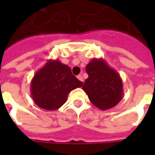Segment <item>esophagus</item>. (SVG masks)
Instances as JSON below:
<instances>
[{"instance_id": "1", "label": "esophagus", "mask_w": 155, "mask_h": 155, "mask_svg": "<svg viewBox=\"0 0 155 155\" xmlns=\"http://www.w3.org/2000/svg\"><path fill=\"white\" fill-rule=\"evenodd\" d=\"M77 78H78V80H79V81H81V82H83V81H84L83 77H82V75H81V74H79V75L77 76Z\"/></svg>"}]
</instances>
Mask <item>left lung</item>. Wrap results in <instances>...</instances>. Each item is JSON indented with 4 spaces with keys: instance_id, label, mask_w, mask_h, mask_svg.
I'll return each instance as SVG.
<instances>
[{
    "instance_id": "8db88e82",
    "label": "left lung",
    "mask_w": 155,
    "mask_h": 155,
    "mask_svg": "<svg viewBox=\"0 0 155 155\" xmlns=\"http://www.w3.org/2000/svg\"><path fill=\"white\" fill-rule=\"evenodd\" d=\"M85 70L89 77L82 89L91 103L102 110L119 104L123 98V82L119 73L104 59H93Z\"/></svg>"
}]
</instances>
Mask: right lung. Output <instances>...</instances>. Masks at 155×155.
I'll list each match as a JSON object with an SVG mask.
<instances>
[{"instance_id": "1", "label": "right lung", "mask_w": 155, "mask_h": 155, "mask_svg": "<svg viewBox=\"0 0 155 155\" xmlns=\"http://www.w3.org/2000/svg\"><path fill=\"white\" fill-rule=\"evenodd\" d=\"M82 84L83 82L72 74L68 65L58 60H49L32 79L31 97L40 108L54 110L66 102L71 91Z\"/></svg>"}]
</instances>
